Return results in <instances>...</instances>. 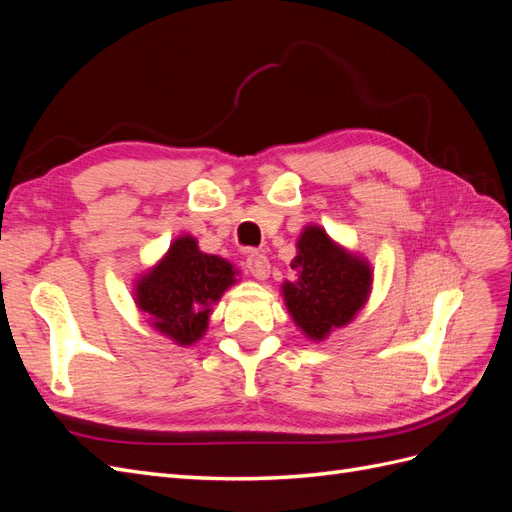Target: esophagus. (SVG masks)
I'll return each instance as SVG.
<instances>
[{"label":"esophagus","instance_id":"1","mask_svg":"<svg viewBox=\"0 0 512 512\" xmlns=\"http://www.w3.org/2000/svg\"><path fill=\"white\" fill-rule=\"evenodd\" d=\"M245 267L247 271H250L256 280H267L269 277V271H271V265H269V258L265 254L260 252H252L247 254L245 258Z\"/></svg>","mask_w":512,"mask_h":512}]
</instances>
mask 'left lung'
I'll return each mask as SVG.
<instances>
[{
	"label": "left lung",
	"mask_w": 512,
	"mask_h": 512,
	"mask_svg": "<svg viewBox=\"0 0 512 512\" xmlns=\"http://www.w3.org/2000/svg\"><path fill=\"white\" fill-rule=\"evenodd\" d=\"M297 247L299 254L290 262L297 282L284 284V299L297 327L307 337L324 339L365 305L371 269L335 245L318 226H307Z\"/></svg>",
	"instance_id": "1"
}]
</instances>
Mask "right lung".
Wrapping results in <instances>:
<instances>
[{"mask_svg": "<svg viewBox=\"0 0 512 512\" xmlns=\"http://www.w3.org/2000/svg\"><path fill=\"white\" fill-rule=\"evenodd\" d=\"M235 282L228 260L200 252L194 237H179L160 265L136 284V305L160 333L179 346H192L207 331L211 305Z\"/></svg>", "mask_w": 512, "mask_h": 512, "instance_id": "1", "label": "right lung"}]
</instances>
